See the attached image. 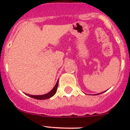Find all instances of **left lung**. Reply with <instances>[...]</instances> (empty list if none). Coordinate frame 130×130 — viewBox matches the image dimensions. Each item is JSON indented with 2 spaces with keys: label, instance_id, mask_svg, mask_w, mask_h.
Listing matches in <instances>:
<instances>
[{
  "label": "left lung",
  "instance_id": "obj_1",
  "mask_svg": "<svg viewBox=\"0 0 130 130\" xmlns=\"http://www.w3.org/2000/svg\"><path fill=\"white\" fill-rule=\"evenodd\" d=\"M103 92H102V93H103ZM100 94H101V93H100Z\"/></svg>",
  "mask_w": 130,
  "mask_h": 130
}]
</instances>
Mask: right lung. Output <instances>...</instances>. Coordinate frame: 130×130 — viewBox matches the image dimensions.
Listing matches in <instances>:
<instances>
[{
  "label": "right lung",
  "mask_w": 130,
  "mask_h": 130,
  "mask_svg": "<svg viewBox=\"0 0 130 130\" xmlns=\"http://www.w3.org/2000/svg\"><path fill=\"white\" fill-rule=\"evenodd\" d=\"M58 80L57 81V84L55 86V87H53V89L51 90L50 92L47 93V94H44V95H29V94H27L28 96L31 97V98H34V99H40V100H43V99H49V98H52V96L55 94L57 90V88H58Z\"/></svg>",
  "instance_id": "obj_1"
}]
</instances>
